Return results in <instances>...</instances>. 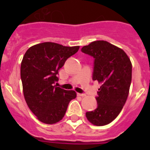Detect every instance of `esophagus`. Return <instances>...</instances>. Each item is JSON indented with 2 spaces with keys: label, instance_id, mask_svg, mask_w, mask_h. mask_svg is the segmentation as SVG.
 <instances>
[{
  "label": "esophagus",
  "instance_id": "1",
  "mask_svg": "<svg viewBox=\"0 0 150 150\" xmlns=\"http://www.w3.org/2000/svg\"><path fill=\"white\" fill-rule=\"evenodd\" d=\"M78 96H80V97H85L86 96V94H81V93H77Z\"/></svg>",
  "mask_w": 150,
  "mask_h": 150
}]
</instances>
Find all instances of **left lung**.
Masks as SVG:
<instances>
[{"label":"left lung","mask_w":150,"mask_h":150,"mask_svg":"<svg viewBox=\"0 0 150 150\" xmlns=\"http://www.w3.org/2000/svg\"><path fill=\"white\" fill-rule=\"evenodd\" d=\"M81 50L95 59L92 79L101 84L96 98L98 107L86 116L91 124L103 126L117 117L126 102L132 83V62L122 49L107 41H94Z\"/></svg>","instance_id":"8db88e82"}]
</instances>
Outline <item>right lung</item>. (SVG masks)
I'll use <instances>...</instances> for the list:
<instances>
[{
	"mask_svg": "<svg viewBox=\"0 0 150 150\" xmlns=\"http://www.w3.org/2000/svg\"><path fill=\"white\" fill-rule=\"evenodd\" d=\"M79 46H64L45 42L30 46L21 63V79L25 101L38 120L55 124L63 119L67 106L76 97L74 90L55 86L57 74Z\"/></svg>",
	"mask_w": 150,
	"mask_h": 150,
	"instance_id": "obj_1",
	"label": "right lung"
}]
</instances>
